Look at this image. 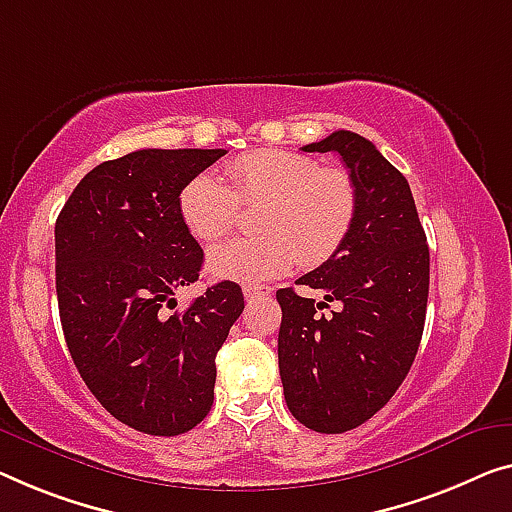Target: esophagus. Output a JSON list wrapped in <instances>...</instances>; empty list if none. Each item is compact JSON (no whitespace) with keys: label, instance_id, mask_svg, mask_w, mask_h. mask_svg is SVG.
I'll return each mask as SVG.
<instances>
[{"label":"esophagus","instance_id":"esophagus-1","mask_svg":"<svg viewBox=\"0 0 512 512\" xmlns=\"http://www.w3.org/2000/svg\"><path fill=\"white\" fill-rule=\"evenodd\" d=\"M243 296H246V301L269 299L271 287H266V285H246V287H243Z\"/></svg>","mask_w":512,"mask_h":512}]
</instances>
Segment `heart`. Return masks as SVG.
Wrapping results in <instances>:
<instances>
[{
	"instance_id": "obj_1",
	"label": "heart",
	"mask_w": 512,
	"mask_h": 512,
	"mask_svg": "<svg viewBox=\"0 0 512 512\" xmlns=\"http://www.w3.org/2000/svg\"><path fill=\"white\" fill-rule=\"evenodd\" d=\"M255 239H236L209 253V271L236 282L280 278L299 262L329 259L352 230L358 193L352 174L322 167L301 151L259 149L236 156L225 181L200 172L183 183L179 213L204 243L223 239L239 218V204H259Z\"/></svg>"
}]
</instances>
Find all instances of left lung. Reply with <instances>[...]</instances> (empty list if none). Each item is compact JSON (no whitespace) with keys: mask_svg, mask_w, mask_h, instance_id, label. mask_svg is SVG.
Returning <instances> with one entry per match:
<instances>
[{"mask_svg":"<svg viewBox=\"0 0 512 512\" xmlns=\"http://www.w3.org/2000/svg\"><path fill=\"white\" fill-rule=\"evenodd\" d=\"M303 151H335L356 183L358 209L342 246L296 285L324 301L278 289V365L287 407L315 432L363 425L393 398L421 345L430 250L407 179L352 131ZM339 305L331 316L321 310Z\"/></svg>","mask_w":512,"mask_h":512,"instance_id":"1","label":"left lung"}]
</instances>
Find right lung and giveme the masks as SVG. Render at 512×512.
Masks as SVG:
<instances>
[{"label": "right lung", "mask_w": 512, "mask_h": 512, "mask_svg": "<svg viewBox=\"0 0 512 512\" xmlns=\"http://www.w3.org/2000/svg\"><path fill=\"white\" fill-rule=\"evenodd\" d=\"M225 154L140 149L105 160L75 186L55 225L59 317L75 368L117 421L154 437L207 418L216 354L243 312L230 280L167 312L204 259L179 193Z\"/></svg>", "instance_id": "right-lung-1"}]
</instances>
